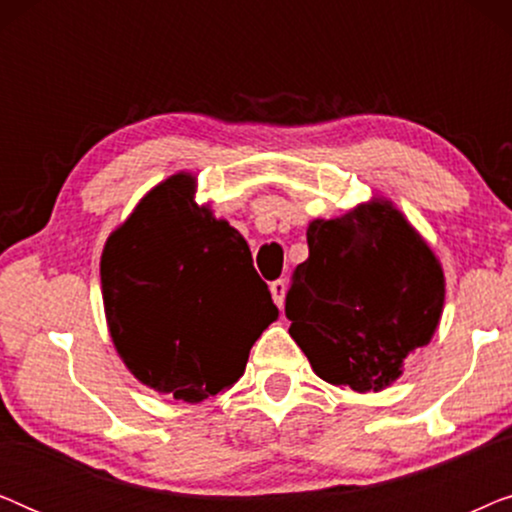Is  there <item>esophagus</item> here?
Masks as SVG:
<instances>
[{"label": "esophagus", "mask_w": 512, "mask_h": 512, "mask_svg": "<svg viewBox=\"0 0 512 512\" xmlns=\"http://www.w3.org/2000/svg\"><path fill=\"white\" fill-rule=\"evenodd\" d=\"M270 293H272V300H275V305L284 307V298H286V282H284V279H277V282H272Z\"/></svg>", "instance_id": "obj_1"}]
</instances>
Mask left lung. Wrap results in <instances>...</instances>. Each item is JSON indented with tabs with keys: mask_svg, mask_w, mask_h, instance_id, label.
Here are the masks:
<instances>
[{
	"mask_svg": "<svg viewBox=\"0 0 512 512\" xmlns=\"http://www.w3.org/2000/svg\"><path fill=\"white\" fill-rule=\"evenodd\" d=\"M307 247L286 293L291 338L321 380L359 394L389 387L440 321L436 256L389 202L312 221Z\"/></svg>",
	"mask_w": 512,
	"mask_h": 512,
	"instance_id": "1",
	"label": "left lung"
}]
</instances>
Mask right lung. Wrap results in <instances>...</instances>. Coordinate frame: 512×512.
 Segmentation results:
<instances>
[{
	"label": "right lung",
	"mask_w": 512,
	"mask_h": 512,
	"mask_svg": "<svg viewBox=\"0 0 512 512\" xmlns=\"http://www.w3.org/2000/svg\"><path fill=\"white\" fill-rule=\"evenodd\" d=\"M174 174L139 202L102 254V296L130 373L177 401L233 387L249 349L277 319L244 237L193 202Z\"/></svg>",
	"instance_id": "add662e5"
}]
</instances>
